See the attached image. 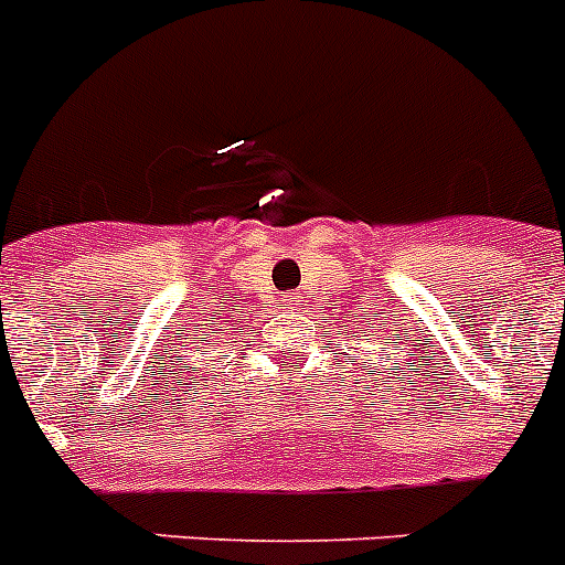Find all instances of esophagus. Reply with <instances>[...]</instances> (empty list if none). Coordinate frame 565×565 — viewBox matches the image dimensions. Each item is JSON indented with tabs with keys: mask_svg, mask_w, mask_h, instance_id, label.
Returning a JSON list of instances; mask_svg holds the SVG:
<instances>
[{
	"mask_svg": "<svg viewBox=\"0 0 565 565\" xmlns=\"http://www.w3.org/2000/svg\"><path fill=\"white\" fill-rule=\"evenodd\" d=\"M282 302H286V306H297L299 297H282Z\"/></svg>",
	"mask_w": 565,
	"mask_h": 565,
	"instance_id": "34e87169",
	"label": "esophagus"
}]
</instances>
